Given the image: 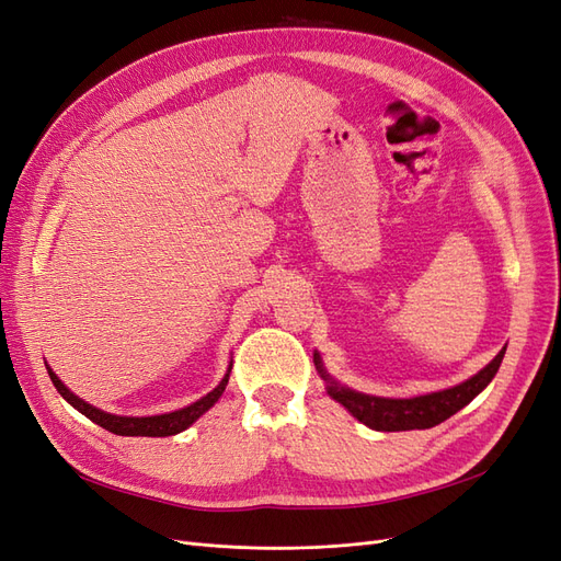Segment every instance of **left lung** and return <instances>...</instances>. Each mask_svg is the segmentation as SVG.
<instances>
[{
	"mask_svg": "<svg viewBox=\"0 0 561 561\" xmlns=\"http://www.w3.org/2000/svg\"><path fill=\"white\" fill-rule=\"evenodd\" d=\"M503 355H505V348L484 369H480L478 375L470 377L463 383L454 386V388L437 390V393L419 396V398H400V400L365 396V393H358V390H351L342 383H336L328 375L325 367H322V360L318 353H313V363L320 371V377L328 383L330 398H334L339 404H344L355 419L365 423V426L375 428V431H383V433H396V431L433 428V426H437V423H443L449 416H454L458 410H463V407L474 396H480L482 390L489 386V381L496 377Z\"/></svg>",
	"mask_w": 561,
	"mask_h": 561,
	"instance_id": "8db88e82",
	"label": "left lung"
}]
</instances>
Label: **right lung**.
Here are the masks:
<instances>
[{
    "label": "right lung",
    "instance_id": "right-lung-1",
    "mask_svg": "<svg viewBox=\"0 0 561 561\" xmlns=\"http://www.w3.org/2000/svg\"><path fill=\"white\" fill-rule=\"evenodd\" d=\"M46 369H48L50 381H54V386L58 388V393L67 402H70L75 410H79L83 416L98 423V426H103L105 431H110L114 435H128V437H168V435H178V433L186 431L198 416H203L210 410V407L219 400V396L225 393V388L229 383V375H231V365H229L225 379L217 383V388H213L208 396H203L194 404L182 407V410H178V412L157 414V416H118V414H107L103 410H98V407L83 402L56 377L54 369H50L48 365H46Z\"/></svg>",
    "mask_w": 561,
    "mask_h": 561
}]
</instances>
